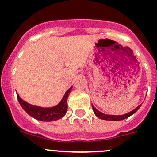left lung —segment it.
Instances as JSON below:
<instances>
[{"mask_svg": "<svg viewBox=\"0 0 157 157\" xmlns=\"http://www.w3.org/2000/svg\"><path fill=\"white\" fill-rule=\"evenodd\" d=\"M141 105H138L136 109H134V110L131 111V112H128L127 114H124V115H122V116H113V115H107V114H104L102 112H99L98 109L94 108V105H92L93 107V110H94V114L96 116H98V118L101 119V120H111V121H119V120H125L127 118L130 117V116H132L134 113H135L138 110L140 107H141Z\"/></svg>", "mask_w": 157, "mask_h": 157, "instance_id": "left-lung-1", "label": "left lung"}]
</instances>
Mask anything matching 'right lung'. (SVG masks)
<instances>
[{
    "mask_svg": "<svg viewBox=\"0 0 157 157\" xmlns=\"http://www.w3.org/2000/svg\"><path fill=\"white\" fill-rule=\"evenodd\" d=\"M71 89L72 86L66 91L61 101L56 106L52 107V108H41V107L31 105L23 101L18 94L17 99L25 112L36 120L44 122L55 121L63 117L66 114L67 109V98Z\"/></svg>",
    "mask_w": 157,
    "mask_h": 157,
    "instance_id": "1",
    "label": "right lung"
}]
</instances>
